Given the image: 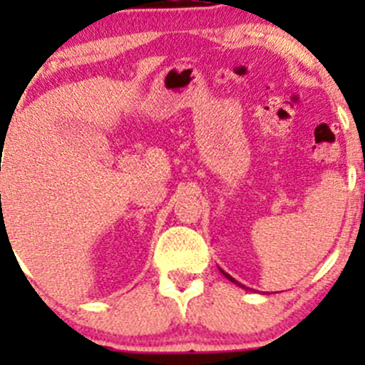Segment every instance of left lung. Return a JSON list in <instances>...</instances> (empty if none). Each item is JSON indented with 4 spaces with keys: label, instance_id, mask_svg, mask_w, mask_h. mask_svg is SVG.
Instances as JSON below:
<instances>
[{
    "label": "left lung",
    "instance_id": "obj_1",
    "mask_svg": "<svg viewBox=\"0 0 365 365\" xmlns=\"http://www.w3.org/2000/svg\"><path fill=\"white\" fill-rule=\"evenodd\" d=\"M222 274H224V275H226V277H227V279H230V281H231V282H235V284H238V286H242V288H245V286H244V284H240V282H237V281H235V279H233V277H231V275H230V274H226V272H222Z\"/></svg>",
    "mask_w": 365,
    "mask_h": 365
}]
</instances>
